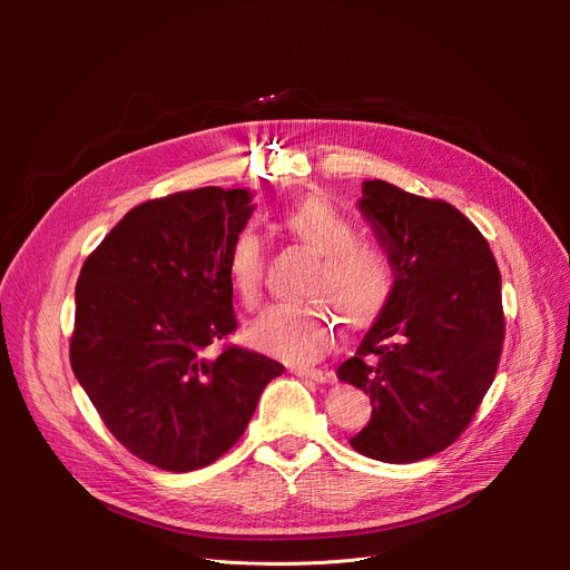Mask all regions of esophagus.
Returning a JSON list of instances; mask_svg holds the SVG:
<instances>
[{"label":"esophagus","mask_w":570,"mask_h":570,"mask_svg":"<svg viewBox=\"0 0 570 570\" xmlns=\"http://www.w3.org/2000/svg\"><path fill=\"white\" fill-rule=\"evenodd\" d=\"M293 374L301 376V379H307V381H316V383H325L327 379H331V374L323 372V370H307V367H295Z\"/></svg>","instance_id":"obj_1"}]
</instances>
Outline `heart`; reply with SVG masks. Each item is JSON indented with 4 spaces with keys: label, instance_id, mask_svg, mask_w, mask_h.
<instances>
[{
    "label": "heart",
    "instance_id": "heart-1",
    "mask_svg": "<svg viewBox=\"0 0 570 570\" xmlns=\"http://www.w3.org/2000/svg\"><path fill=\"white\" fill-rule=\"evenodd\" d=\"M297 245L318 256L307 284L316 303L269 307L252 325L249 342L291 365H312L331 348L337 309L348 325H370L395 288V265L383 247L355 237V224L325 198H307L279 219ZM226 273L235 295L256 305L263 284V243L256 230H239L228 247Z\"/></svg>",
    "mask_w": 570,
    "mask_h": 570
}]
</instances>
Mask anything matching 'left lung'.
Here are the masks:
<instances>
[{"label": "left lung", "mask_w": 570, "mask_h": 570, "mask_svg": "<svg viewBox=\"0 0 570 570\" xmlns=\"http://www.w3.org/2000/svg\"><path fill=\"white\" fill-rule=\"evenodd\" d=\"M395 265L385 309L337 376L372 400L357 453L409 464L451 445L497 374L503 344L501 275L458 207L365 179L357 200Z\"/></svg>", "instance_id": "1"}]
</instances>
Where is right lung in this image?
<instances>
[{
  "instance_id": "add662e5",
  "label": "right lung",
  "mask_w": 570,
  "mask_h": 570,
  "mask_svg": "<svg viewBox=\"0 0 570 570\" xmlns=\"http://www.w3.org/2000/svg\"><path fill=\"white\" fill-rule=\"evenodd\" d=\"M252 213L249 189L147 200L80 269L73 374L110 434L164 471L219 460L284 372L239 346L215 353L237 325L226 256Z\"/></svg>"
}]
</instances>
